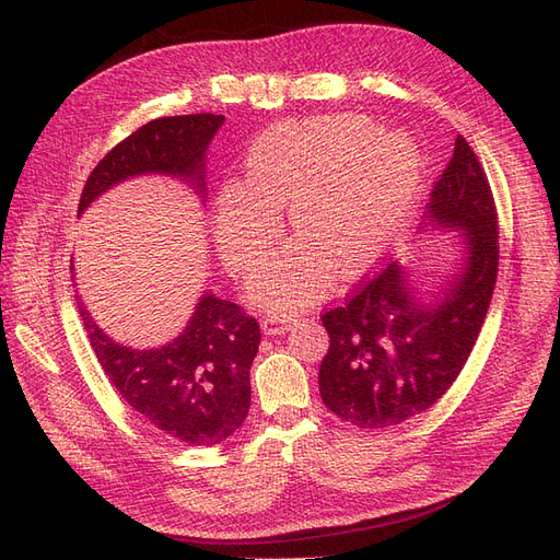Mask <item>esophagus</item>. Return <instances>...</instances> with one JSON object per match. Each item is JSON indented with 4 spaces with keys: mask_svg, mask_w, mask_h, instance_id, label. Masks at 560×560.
Segmentation results:
<instances>
[{
    "mask_svg": "<svg viewBox=\"0 0 560 560\" xmlns=\"http://www.w3.org/2000/svg\"><path fill=\"white\" fill-rule=\"evenodd\" d=\"M292 325H296V317H294V315H266V317L261 319L264 334H270V336L284 334Z\"/></svg>",
    "mask_w": 560,
    "mask_h": 560,
    "instance_id": "esophagus-1",
    "label": "esophagus"
}]
</instances>
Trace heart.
I'll return each instance as SVG.
<instances>
[{
  "instance_id": "1",
  "label": "heart",
  "mask_w": 560,
  "mask_h": 560,
  "mask_svg": "<svg viewBox=\"0 0 560 560\" xmlns=\"http://www.w3.org/2000/svg\"><path fill=\"white\" fill-rule=\"evenodd\" d=\"M422 184L418 144L354 114L287 121L261 132L245 182L217 196L214 233L224 261L243 273L280 241L287 208L296 243L249 280L266 311H296L329 292L334 268L360 276L409 224Z\"/></svg>"
}]
</instances>
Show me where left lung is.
<instances>
[{"label":"left lung","mask_w":560,"mask_h":560,"mask_svg":"<svg viewBox=\"0 0 560 560\" xmlns=\"http://www.w3.org/2000/svg\"><path fill=\"white\" fill-rule=\"evenodd\" d=\"M425 224L463 231L465 261L442 299L422 303L393 261L322 315L329 350L319 395L362 430L399 425L446 395L477 343L500 261L498 212L483 167L463 135L434 182Z\"/></svg>","instance_id":"obj_1"}]
</instances>
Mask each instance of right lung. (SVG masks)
Masks as SVG:
<instances>
[{
  "mask_svg": "<svg viewBox=\"0 0 560 560\" xmlns=\"http://www.w3.org/2000/svg\"><path fill=\"white\" fill-rule=\"evenodd\" d=\"M219 114L154 118L100 161L81 191L79 214L114 184L138 175H173L202 194L206 151L222 128ZM89 341L116 393L149 425L189 446L222 444L249 411V369L261 343L259 322L238 303L202 294L189 325L161 348L114 343L81 301Z\"/></svg>",
  "mask_w": 560,
  "mask_h": 560,
  "instance_id": "right-lung-1",
  "label": "right lung"
}]
</instances>
